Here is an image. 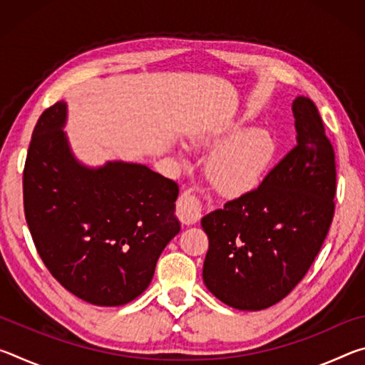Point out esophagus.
Segmentation results:
<instances>
[{"mask_svg":"<svg viewBox=\"0 0 365 365\" xmlns=\"http://www.w3.org/2000/svg\"><path fill=\"white\" fill-rule=\"evenodd\" d=\"M177 215L180 219L182 224L185 225H193L201 217V205L197 201V197L183 193L177 201Z\"/></svg>","mask_w":365,"mask_h":365,"instance_id":"esophagus-1","label":"esophagus"}]
</instances>
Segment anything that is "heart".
Segmentation results:
<instances>
[{"label": "heart", "instance_id": "heart-1", "mask_svg": "<svg viewBox=\"0 0 365 365\" xmlns=\"http://www.w3.org/2000/svg\"><path fill=\"white\" fill-rule=\"evenodd\" d=\"M246 119L228 120L195 135V145L211 153L206 163V178L222 197L235 200L255 191L274 168L280 153L275 133L265 127L246 128ZM187 160V151H180Z\"/></svg>", "mask_w": 365, "mask_h": 365}]
</instances>
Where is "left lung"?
I'll use <instances>...</instances> for the list:
<instances>
[{"label": "left lung", "instance_id": "obj_1", "mask_svg": "<svg viewBox=\"0 0 365 365\" xmlns=\"http://www.w3.org/2000/svg\"><path fill=\"white\" fill-rule=\"evenodd\" d=\"M296 146L252 193L206 214L202 280L240 311L277 304L306 275L335 211V153L312 100L293 101Z\"/></svg>", "mask_w": 365, "mask_h": 365}]
</instances>
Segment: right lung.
I'll return each instance as SVG.
<instances>
[{
	"label": "right lung",
	"instance_id": "obj_1",
	"mask_svg": "<svg viewBox=\"0 0 365 365\" xmlns=\"http://www.w3.org/2000/svg\"><path fill=\"white\" fill-rule=\"evenodd\" d=\"M67 103L36 122L24 169V209L43 262L77 298L123 306L145 292L180 232L175 182L140 163L86 165L64 132Z\"/></svg>",
	"mask_w": 365,
	"mask_h": 365
}]
</instances>
